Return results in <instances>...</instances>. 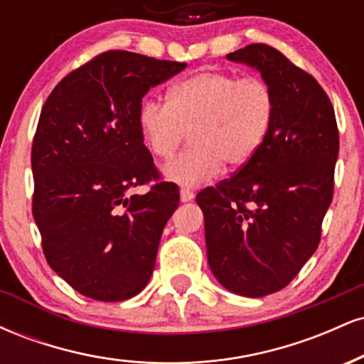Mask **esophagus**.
<instances>
[{"label": "esophagus", "mask_w": 364, "mask_h": 364, "mask_svg": "<svg viewBox=\"0 0 364 364\" xmlns=\"http://www.w3.org/2000/svg\"><path fill=\"white\" fill-rule=\"evenodd\" d=\"M193 198H195L193 191H190V190H181V191H179V200H181L183 203L191 202V200H193Z\"/></svg>", "instance_id": "1"}]
</instances>
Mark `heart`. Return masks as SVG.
I'll return each mask as SVG.
<instances>
[{"instance_id": "1", "label": "heart", "mask_w": 364, "mask_h": 364, "mask_svg": "<svg viewBox=\"0 0 364 364\" xmlns=\"http://www.w3.org/2000/svg\"><path fill=\"white\" fill-rule=\"evenodd\" d=\"M275 95L262 78L202 70L174 83L168 102L147 99L139 127L154 157L173 159L191 133L188 152L166 166L164 176L179 186L203 185L220 168L236 171L262 149L272 128Z\"/></svg>"}]
</instances>
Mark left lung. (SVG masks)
<instances>
[{"label": "left lung", "mask_w": 364, "mask_h": 364, "mask_svg": "<svg viewBox=\"0 0 364 364\" xmlns=\"http://www.w3.org/2000/svg\"><path fill=\"white\" fill-rule=\"evenodd\" d=\"M225 58L272 87L275 116L257 156L231 179L200 191L196 203L214 277L235 294L262 298L286 287L318 248L339 132L318 82L277 49L250 44Z\"/></svg>", "instance_id": "left-lung-1"}]
</instances>
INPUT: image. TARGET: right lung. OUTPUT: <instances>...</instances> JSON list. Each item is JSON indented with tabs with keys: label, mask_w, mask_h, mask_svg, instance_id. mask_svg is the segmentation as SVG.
<instances>
[{
	"label": "right lung",
	"mask_w": 364,
	"mask_h": 364,
	"mask_svg": "<svg viewBox=\"0 0 364 364\" xmlns=\"http://www.w3.org/2000/svg\"><path fill=\"white\" fill-rule=\"evenodd\" d=\"M186 68L107 51L66 75L41 111L32 144V214L49 267L75 291L123 301L147 286L164 225L179 203L157 179L139 127L149 89Z\"/></svg>",
	"instance_id": "1"
}]
</instances>
